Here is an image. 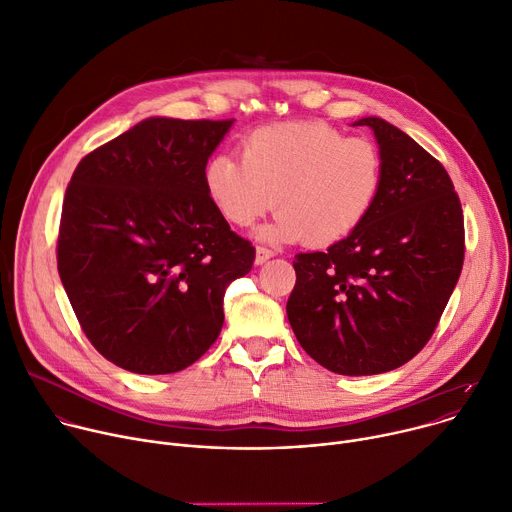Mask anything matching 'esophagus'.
I'll use <instances>...</instances> for the list:
<instances>
[{"label":"esophagus","mask_w":512,"mask_h":512,"mask_svg":"<svg viewBox=\"0 0 512 512\" xmlns=\"http://www.w3.org/2000/svg\"><path fill=\"white\" fill-rule=\"evenodd\" d=\"M273 257V251L271 249H267V247H257V251H255V263L257 265H263L267 259H271Z\"/></svg>","instance_id":"esophagus-1"}]
</instances>
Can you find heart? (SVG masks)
Here are the masks:
<instances>
[{"label": "heart", "mask_w": 512, "mask_h": 512, "mask_svg": "<svg viewBox=\"0 0 512 512\" xmlns=\"http://www.w3.org/2000/svg\"><path fill=\"white\" fill-rule=\"evenodd\" d=\"M241 157H212L204 169L206 192L239 228L280 208L259 230L269 243L327 247L345 239L374 210L384 183L378 145L327 122L257 128L243 138Z\"/></svg>", "instance_id": "b5f03b06"}]
</instances>
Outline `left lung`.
Masks as SVG:
<instances>
[{"label":"left lung","instance_id":"left-lung-1","mask_svg":"<svg viewBox=\"0 0 512 512\" xmlns=\"http://www.w3.org/2000/svg\"><path fill=\"white\" fill-rule=\"evenodd\" d=\"M384 183L369 216L327 251L298 253L288 320L302 349L341 376H374L421 351L459 280L463 212L445 167L369 116Z\"/></svg>","mask_w":512,"mask_h":512}]
</instances>
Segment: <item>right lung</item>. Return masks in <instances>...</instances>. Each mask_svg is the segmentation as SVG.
<instances>
[{"instance_id": "1", "label": "right lung", "mask_w": 512, "mask_h": 512, "mask_svg": "<svg viewBox=\"0 0 512 512\" xmlns=\"http://www.w3.org/2000/svg\"><path fill=\"white\" fill-rule=\"evenodd\" d=\"M235 120L147 118L85 155L67 185L57 267L89 343L132 374H175L218 339L226 286L255 247L204 169Z\"/></svg>"}]
</instances>
